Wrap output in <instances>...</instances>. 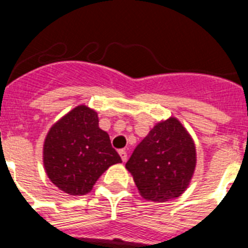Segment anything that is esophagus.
<instances>
[{
	"instance_id": "esophagus-1",
	"label": "esophagus",
	"mask_w": 248,
	"mask_h": 248,
	"mask_svg": "<svg viewBox=\"0 0 248 248\" xmlns=\"http://www.w3.org/2000/svg\"><path fill=\"white\" fill-rule=\"evenodd\" d=\"M119 155H120V157H122V160H123V163H125L126 161V159H128V153H126L125 150H119Z\"/></svg>"
}]
</instances>
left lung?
<instances>
[{
	"label": "left lung",
	"instance_id": "1",
	"mask_svg": "<svg viewBox=\"0 0 248 248\" xmlns=\"http://www.w3.org/2000/svg\"><path fill=\"white\" fill-rule=\"evenodd\" d=\"M196 166L191 135L176 118L157 123L125 164L145 200L165 202L189 186Z\"/></svg>",
	"mask_w": 248,
	"mask_h": 248
}]
</instances>
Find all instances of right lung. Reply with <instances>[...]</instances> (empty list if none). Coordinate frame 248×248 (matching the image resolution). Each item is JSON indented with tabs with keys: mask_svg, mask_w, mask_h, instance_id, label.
<instances>
[{
	"mask_svg": "<svg viewBox=\"0 0 248 248\" xmlns=\"http://www.w3.org/2000/svg\"><path fill=\"white\" fill-rule=\"evenodd\" d=\"M122 163L97 111L78 105L54 123L43 145V165L49 180L68 195H85L100 175Z\"/></svg>",
	"mask_w": 248,
	"mask_h": 248,
	"instance_id": "right-lung-1",
	"label": "right lung"
}]
</instances>
